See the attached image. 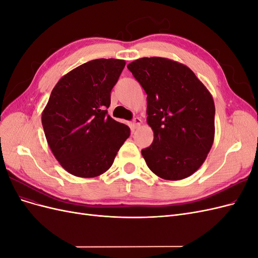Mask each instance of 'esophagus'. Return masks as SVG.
Here are the masks:
<instances>
[{
    "label": "esophagus",
    "mask_w": 258,
    "mask_h": 258,
    "mask_svg": "<svg viewBox=\"0 0 258 258\" xmlns=\"http://www.w3.org/2000/svg\"><path fill=\"white\" fill-rule=\"evenodd\" d=\"M141 123H142L141 118H139V117H135L134 121H132V128L138 129L140 126H141Z\"/></svg>",
    "instance_id": "1"
}]
</instances>
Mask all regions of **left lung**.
Wrapping results in <instances>:
<instances>
[{"label": "left lung", "mask_w": 258, "mask_h": 258, "mask_svg": "<svg viewBox=\"0 0 258 258\" xmlns=\"http://www.w3.org/2000/svg\"><path fill=\"white\" fill-rule=\"evenodd\" d=\"M147 95L153 143L142 150L147 167L169 181L201 167L214 141V101L189 68L167 58H141L127 66Z\"/></svg>", "instance_id": "left-lung-1"}]
</instances>
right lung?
<instances>
[{
  "label": "right lung",
  "mask_w": 258,
  "mask_h": 258,
  "mask_svg": "<svg viewBox=\"0 0 258 258\" xmlns=\"http://www.w3.org/2000/svg\"><path fill=\"white\" fill-rule=\"evenodd\" d=\"M124 66V60H91L61 77L52 89L42 123L53 156L69 173H104L129 138V127L106 110Z\"/></svg>",
  "instance_id": "1"
}]
</instances>
